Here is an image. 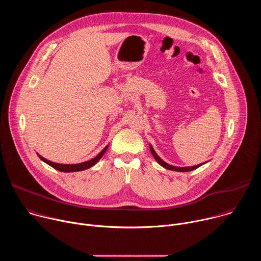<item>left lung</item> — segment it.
Instances as JSON below:
<instances>
[{
  "label": "left lung",
  "mask_w": 261,
  "mask_h": 261,
  "mask_svg": "<svg viewBox=\"0 0 261 261\" xmlns=\"http://www.w3.org/2000/svg\"><path fill=\"white\" fill-rule=\"evenodd\" d=\"M150 151H151L152 155L154 156V158L156 159V161H157L161 166H163L164 168L169 169V170L186 172V171H191V170H194V169H196V168H198V167H200L201 165H203V164H204V163H201V164H198V165H195V166H188V167H177V166H172V165H170V164L166 163L165 161H163V160L158 156V154L155 152V150H154V147L152 146V144H150Z\"/></svg>",
  "instance_id": "8db88e82"
}]
</instances>
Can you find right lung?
I'll return each instance as SVG.
<instances>
[{
  "label": "right lung",
  "instance_id": "add662e5",
  "mask_svg": "<svg viewBox=\"0 0 261 261\" xmlns=\"http://www.w3.org/2000/svg\"><path fill=\"white\" fill-rule=\"evenodd\" d=\"M108 148V144L103 148V150L93 159L89 160V161H86V162H82V163H77V164H62V163H56V162H53V161H49L45 158H43L41 155H39L38 153H37V155H38V157L43 161L45 162L46 164H48L49 166L54 167L55 169L59 170V171H63V172H74V171H82V170H85V169H88L92 166H94L101 158L102 156L104 155V153L106 152V150Z\"/></svg>",
  "mask_w": 261,
  "mask_h": 261
}]
</instances>
